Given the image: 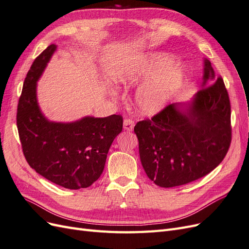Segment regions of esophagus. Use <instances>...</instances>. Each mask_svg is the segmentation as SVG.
<instances>
[{"label":"esophagus","instance_id":"obj_1","mask_svg":"<svg viewBox=\"0 0 249 249\" xmlns=\"http://www.w3.org/2000/svg\"><path fill=\"white\" fill-rule=\"evenodd\" d=\"M134 126H135L134 120H132L130 118H126V119L124 120V129L125 131H129V132L132 131L134 129Z\"/></svg>","mask_w":249,"mask_h":249}]
</instances>
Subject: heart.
Returning <instances> with one entry per match:
<instances>
[{
  "mask_svg": "<svg viewBox=\"0 0 249 249\" xmlns=\"http://www.w3.org/2000/svg\"><path fill=\"white\" fill-rule=\"evenodd\" d=\"M173 59L160 54L148 57L142 63H125L116 74V81L129 86L139 84L150 77L136 93V104L143 115H154L165 108L182 88L186 71Z\"/></svg>",
  "mask_w": 249,
  "mask_h": 249,
  "instance_id": "heart-1",
  "label": "heart"
}]
</instances>
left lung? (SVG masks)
Listing matches in <instances>:
<instances>
[{
    "label": "left lung",
    "mask_w": 249,
    "mask_h": 249,
    "mask_svg": "<svg viewBox=\"0 0 249 249\" xmlns=\"http://www.w3.org/2000/svg\"><path fill=\"white\" fill-rule=\"evenodd\" d=\"M201 87L189 104L168 105L134 127L143 169L158 186H182L207 176L230 148L229 93L207 59Z\"/></svg>",
    "instance_id": "8db88e82"
}]
</instances>
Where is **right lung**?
<instances>
[{
	"label": "right lung",
	"instance_id": "1",
	"mask_svg": "<svg viewBox=\"0 0 249 249\" xmlns=\"http://www.w3.org/2000/svg\"><path fill=\"white\" fill-rule=\"evenodd\" d=\"M57 47L51 44L28 71L19 96L17 124L22 153L37 173L66 189L91 186L106 163L113 140L123 131V116L83 117L73 123H53L41 113L37 81Z\"/></svg>",
	"mask_w": 249,
	"mask_h": 249
}]
</instances>
